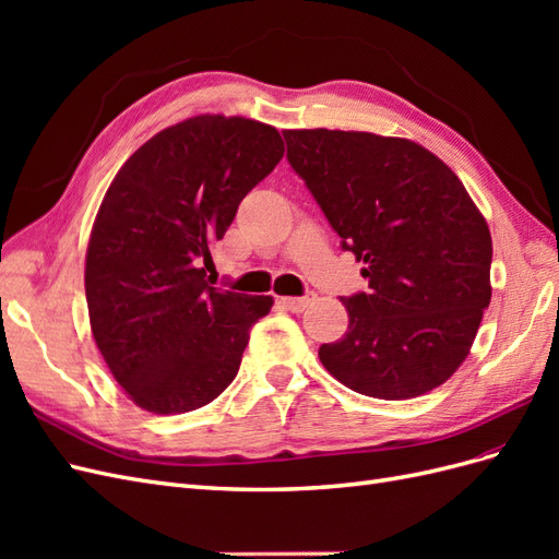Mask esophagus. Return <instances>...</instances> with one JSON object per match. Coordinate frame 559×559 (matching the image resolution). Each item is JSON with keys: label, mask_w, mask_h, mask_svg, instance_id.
Here are the masks:
<instances>
[{"label": "esophagus", "mask_w": 559, "mask_h": 559, "mask_svg": "<svg viewBox=\"0 0 559 559\" xmlns=\"http://www.w3.org/2000/svg\"><path fill=\"white\" fill-rule=\"evenodd\" d=\"M314 292H308L306 296H292V298H282V306L286 308V310H292V312H302L306 310L308 306H312L314 302Z\"/></svg>", "instance_id": "1"}]
</instances>
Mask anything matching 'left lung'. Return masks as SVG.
<instances>
[{"label": "left lung", "instance_id": "8db88e82", "mask_svg": "<svg viewBox=\"0 0 559 559\" xmlns=\"http://www.w3.org/2000/svg\"><path fill=\"white\" fill-rule=\"evenodd\" d=\"M286 158L368 280L343 298L349 331L319 347L329 373L364 396L403 401L441 386L476 341L492 298V235L431 151L403 138L284 130Z\"/></svg>", "mask_w": 559, "mask_h": 559}]
</instances>
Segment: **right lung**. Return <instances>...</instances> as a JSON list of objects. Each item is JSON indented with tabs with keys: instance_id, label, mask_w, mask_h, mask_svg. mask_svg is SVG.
Segmentation results:
<instances>
[{
	"instance_id": "obj_1",
	"label": "right lung",
	"mask_w": 559,
	"mask_h": 559,
	"mask_svg": "<svg viewBox=\"0 0 559 559\" xmlns=\"http://www.w3.org/2000/svg\"><path fill=\"white\" fill-rule=\"evenodd\" d=\"M282 156L273 126L202 114L154 134L114 177L91 230L86 300L99 354L142 411L202 408L238 376L273 296L216 289L200 265Z\"/></svg>"
}]
</instances>
